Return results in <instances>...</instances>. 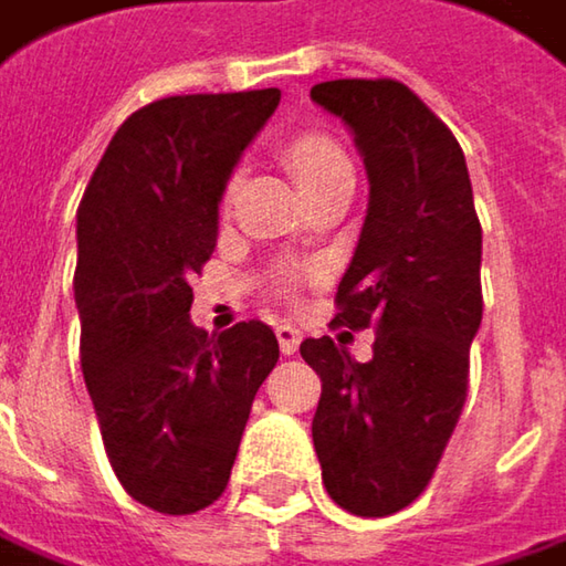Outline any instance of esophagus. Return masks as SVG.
Returning a JSON list of instances; mask_svg holds the SVG:
<instances>
[{"label": "esophagus", "mask_w": 566, "mask_h": 566, "mask_svg": "<svg viewBox=\"0 0 566 566\" xmlns=\"http://www.w3.org/2000/svg\"><path fill=\"white\" fill-rule=\"evenodd\" d=\"M279 346H282L284 356H294L297 353V343H301V334H297V327H291V324H279Z\"/></svg>", "instance_id": "1"}]
</instances>
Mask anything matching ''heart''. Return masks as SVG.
Wrapping results in <instances>:
<instances>
[{
    "mask_svg": "<svg viewBox=\"0 0 566 566\" xmlns=\"http://www.w3.org/2000/svg\"><path fill=\"white\" fill-rule=\"evenodd\" d=\"M284 161L287 168L297 175V180L314 190L327 180L339 178V175H353L349 168V158L346 151L339 148V142L324 135V132H304V135H294L284 148ZM232 193H235V178L227 180L223 187V207H230Z\"/></svg>",
    "mask_w": 566,
    "mask_h": 566,
    "instance_id": "b5f03b06",
    "label": "heart"
}]
</instances>
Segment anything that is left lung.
Here are the masks:
<instances>
[{
	"label": "left lung",
	"mask_w": 566,
	"mask_h": 566,
	"mask_svg": "<svg viewBox=\"0 0 566 566\" xmlns=\"http://www.w3.org/2000/svg\"><path fill=\"white\" fill-rule=\"evenodd\" d=\"M311 99L339 116L366 161L369 210L336 287V321L373 327V359L304 339L321 376L311 424L339 509L382 518L431 483L470 382L483 321V227L460 142L398 80H327Z\"/></svg>",
	"instance_id": "left-lung-1"
}]
</instances>
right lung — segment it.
Instances as JSON below:
<instances>
[{"label": "right lung", "instance_id": "add662e5", "mask_svg": "<svg viewBox=\"0 0 566 566\" xmlns=\"http://www.w3.org/2000/svg\"><path fill=\"white\" fill-rule=\"evenodd\" d=\"M279 99L269 86L142 106L80 200L83 382L119 483L161 515L223 495L252 398L279 363L262 321L213 336L190 324V279L217 249L223 187Z\"/></svg>", "mask_w": 566, "mask_h": 566}]
</instances>
